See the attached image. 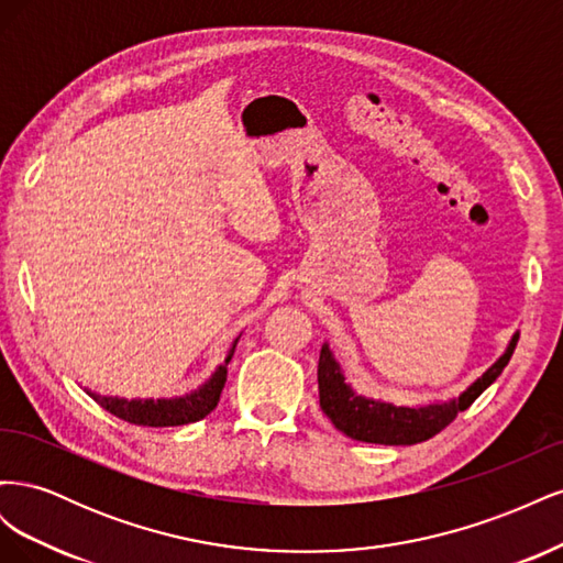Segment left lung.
<instances>
[{
    "mask_svg": "<svg viewBox=\"0 0 563 563\" xmlns=\"http://www.w3.org/2000/svg\"><path fill=\"white\" fill-rule=\"evenodd\" d=\"M519 340V331L509 340L505 352L498 356L496 364H490L482 378H476L465 391L446 401H432L422 406H395L389 401L371 399L354 391L345 380V373L340 368L329 343L321 345L319 352V406L331 418L335 428L350 439L366 441V444L383 446H411L428 441L439 434L455 416L472 406V401L482 391L496 383V378L507 366Z\"/></svg>",
    "mask_w": 563,
    "mask_h": 563,
    "instance_id": "8db88e82",
    "label": "left lung"
}]
</instances>
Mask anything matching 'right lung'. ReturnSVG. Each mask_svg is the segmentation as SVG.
Listing matches in <instances>:
<instances>
[{
    "label": "right lung",
    "instance_id": "add662e5",
    "mask_svg": "<svg viewBox=\"0 0 563 563\" xmlns=\"http://www.w3.org/2000/svg\"><path fill=\"white\" fill-rule=\"evenodd\" d=\"M240 343V335L232 340L225 362L220 364L211 378L192 389L190 395L172 397V399H124V397H108L98 391L87 389V395L110 411L112 416L122 418L131 424H143V428H176V424L197 422L207 418L220 401V391L228 380V364L234 354V347Z\"/></svg>",
    "mask_w": 563,
    "mask_h": 563
}]
</instances>
